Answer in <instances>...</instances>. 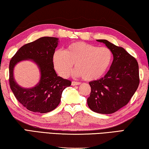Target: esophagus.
Masks as SVG:
<instances>
[{
	"mask_svg": "<svg viewBox=\"0 0 149 149\" xmlns=\"http://www.w3.org/2000/svg\"><path fill=\"white\" fill-rule=\"evenodd\" d=\"M71 84H72V86H76V85H79V84H80V82H76V81H72Z\"/></svg>",
	"mask_w": 149,
	"mask_h": 149,
	"instance_id": "1",
	"label": "esophagus"
}]
</instances>
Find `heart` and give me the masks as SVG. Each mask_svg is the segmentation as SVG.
Instances as JSON below:
<instances>
[{"label":"heart","mask_w":149,"mask_h":149,"mask_svg":"<svg viewBox=\"0 0 149 149\" xmlns=\"http://www.w3.org/2000/svg\"><path fill=\"white\" fill-rule=\"evenodd\" d=\"M113 60V53L107 47H99L84 42L69 44L63 52L56 51L53 63L61 77L69 76L74 64L75 74L88 81L101 79L107 71Z\"/></svg>","instance_id":"obj_1"}]
</instances>
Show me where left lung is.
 Wrapping results in <instances>:
<instances>
[{
	"mask_svg": "<svg viewBox=\"0 0 149 149\" xmlns=\"http://www.w3.org/2000/svg\"><path fill=\"white\" fill-rule=\"evenodd\" d=\"M103 42L113 54V61L105 77L90 82L88 105L93 112L112 114L127 105L139 84V65L125 49L107 40Z\"/></svg>",
	"mask_w": 149,
	"mask_h": 149,
	"instance_id": "obj_1",
	"label": "left lung"
}]
</instances>
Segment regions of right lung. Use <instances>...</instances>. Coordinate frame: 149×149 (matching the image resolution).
Wrapping results in <instances>:
<instances>
[{
    "instance_id": "add662e5",
    "label": "right lung",
    "mask_w": 149,
    "mask_h": 149,
    "mask_svg": "<svg viewBox=\"0 0 149 149\" xmlns=\"http://www.w3.org/2000/svg\"><path fill=\"white\" fill-rule=\"evenodd\" d=\"M58 38L44 36L26 44L12 57L9 65V84L19 102L29 111L46 113L54 110L61 101L63 91L71 85V81L58 77L55 71L53 56ZM32 59L40 69V82L35 87L26 89L20 87L13 79V70L17 62Z\"/></svg>"
}]
</instances>
